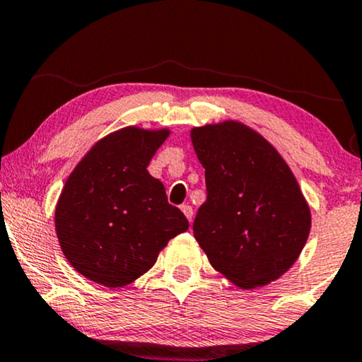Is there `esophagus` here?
<instances>
[{
    "mask_svg": "<svg viewBox=\"0 0 362 362\" xmlns=\"http://www.w3.org/2000/svg\"><path fill=\"white\" fill-rule=\"evenodd\" d=\"M180 210L184 211V215L187 216V220L192 221V216H194V210H192V206L190 205H182Z\"/></svg>",
    "mask_w": 362,
    "mask_h": 362,
    "instance_id": "1",
    "label": "esophagus"
}]
</instances>
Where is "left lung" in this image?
Segmentation results:
<instances>
[{"label": "left lung", "instance_id": "1", "mask_svg": "<svg viewBox=\"0 0 362 362\" xmlns=\"http://www.w3.org/2000/svg\"><path fill=\"white\" fill-rule=\"evenodd\" d=\"M190 139L206 184L195 240L235 286L269 285L295 264L310 237L311 210L295 173L262 134L238 120L194 127Z\"/></svg>", "mask_w": 362, "mask_h": 362}]
</instances>
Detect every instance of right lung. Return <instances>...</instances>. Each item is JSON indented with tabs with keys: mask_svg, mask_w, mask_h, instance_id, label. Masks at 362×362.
<instances>
[{
	"mask_svg": "<svg viewBox=\"0 0 362 362\" xmlns=\"http://www.w3.org/2000/svg\"><path fill=\"white\" fill-rule=\"evenodd\" d=\"M170 129L127 125L99 139L57 199L56 235L67 262L98 285L122 288L153 267L189 221L147 167Z\"/></svg>",
	"mask_w": 362,
	"mask_h": 362,
	"instance_id": "obj_1",
	"label": "right lung"
}]
</instances>
